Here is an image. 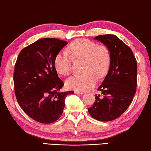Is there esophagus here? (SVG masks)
I'll return each instance as SVG.
<instances>
[{"label":"esophagus","instance_id":"34e87169","mask_svg":"<svg viewBox=\"0 0 151 151\" xmlns=\"http://www.w3.org/2000/svg\"><path fill=\"white\" fill-rule=\"evenodd\" d=\"M74 93H76V94H82V93H83V91H77V90H75V91H74Z\"/></svg>","mask_w":151,"mask_h":151}]
</instances>
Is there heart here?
<instances>
[{
  "label": "heart",
  "mask_w": 151,
  "mask_h": 151,
  "mask_svg": "<svg viewBox=\"0 0 151 151\" xmlns=\"http://www.w3.org/2000/svg\"><path fill=\"white\" fill-rule=\"evenodd\" d=\"M69 54L61 51L55 56V68L57 72L68 76L72 71V61L74 59L84 60L83 71L81 75H75L66 81L68 88L75 90H85L92 87L97 78L107 75L111 63V52L105 45H98L87 39L75 40L69 46Z\"/></svg>",
  "instance_id": "1"
}]
</instances>
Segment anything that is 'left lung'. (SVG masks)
I'll return each mask as SVG.
<instances>
[{"label":"left lung","instance_id":"left-lung-1","mask_svg":"<svg viewBox=\"0 0 151 151\" xmlns=\"http://www.w3.org/2000/svg\"><path fill=\"white\" fill-rule=\"evenodd\" d=\"M109 47L111 63L108 74L97 90L88 113L94 119L107 122L120 116L132 103L136 92L137 63L132 50L116 35H103L94 38Z\"/></svg>","mask_w":151,"mask_h":151}]
</instances>
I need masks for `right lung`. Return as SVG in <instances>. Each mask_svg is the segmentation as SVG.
Returning a JSON list of instances; mask_svg holds the SVG:
<instances>
[{
	"label": "right lung",
	"instance_id": "1",
	"mask_svg": "<svg viewBox=\"0 0 151 151\" xmlns=\"http://www.w3.org/2000/svg\"><path fill=\"white\" fill-rule=\"evenodd\" d=\"M68 44L55 38H44L23 48L18 55L14 73V91L23 111L42 124L61 117L65 99L73 91L61 92L63 81L58 77L54 60Z\"/></svg>",
	"mask_w": 151,
	"mask_h": 151
}]
</instances>
